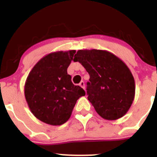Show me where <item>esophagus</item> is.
<instances>
[{"label": "esophagus", "instance_id": "esophagus-1", "mask_svg": "<svg viewBox=\"0 0 157 157\" xmlns=\"http://www.w3.org/2000/svg\"><path fill=\"white\" fill-rule=\"evenodd\" d=\"M79 85H80V86H81L82 88L84 89V90H85V83H84V82H83V81H81V82H80V84H79Z\"/></svg>", "mask_w": 157, "mask_h": 157}]
</instances>
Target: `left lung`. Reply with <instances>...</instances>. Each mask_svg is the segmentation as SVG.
Wrapping results in <instances>:
<instances>
[{
	"label": "left lung",
	"instance_id": "left-lung-1",
	"mask_svg": "<svg viewBox=\"0 0 157 157\" xmlns=\"http://www.w3.org/2000/svg\"><path fill=\"white\" fill-rule=\"evenodd\" d=\"M78 61L90 74L88 100L105 120L118 119L131 108L135 96V82L131 71L118 57L106 50L77 51Z\"/></svg>",
	"mask_w": 157,
	"mask_h": 157
}]
</instances>
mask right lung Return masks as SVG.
Returning a JSON list of instances; mask_svg holds the SVG:
<instances>
[{
  "mask_svg": "<svg viewBox=\"0 0 157 157\" xmlns=\"http://www.w3.org/2000/svg\"><path fill=\"white\" fill-rule=\"evenodd\" d=\"M75 50L52 52L29 72L24 86L28 106L36 118L50 125H61L71 117L77 100L86 93L71 82L67 70Z\"/></svg>",
  "mask_w": 157,
  "mask_h": 157,
  "instance_id": "right-lung-1",
  "label": "right lung"
}]
</instances>
